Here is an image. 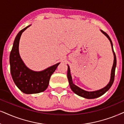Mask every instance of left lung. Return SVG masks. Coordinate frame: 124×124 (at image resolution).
Instances as JSON below:
<instances>
[{"instance_id": "left-lung-1", "label": "left lung", "mask_w": 124, "mask_h": 124, "mask_svg": "<svg viewBox=\"0 0 124 124\" xmlns=\"http://www.w3.org/2000/svg\"><path fill=\"white\" fill-rule=\"evenodd\" d=\"M101 32L103 33L104 34V35L106 36V37L109 39V40L110 41V44H111V46L112 49V51H113V53L114 55V61H113V66H112V70H111V74H110V81L109 82V83L105 87H104L103 88L100 89L99 90L95 91H87L83 90L79 88L77 85H74L72 82V77L71 75L70 74V67H69V65H67L68 66V70H67V78H68L69 85H70V87L71 90L73 91L74 93L77 94V95L83 97V98H85V99H95L97 98H99V97L101 96V95H103V94H104L105 92H106L107 91L109 90V88L111 87L112 85H113L114 79H115V69H116V54L115 53V52L113 50V44H112V40L110 39L108 34H107L105 32H104L103 31L101 30Z\"/></svg>"}]
</instances>
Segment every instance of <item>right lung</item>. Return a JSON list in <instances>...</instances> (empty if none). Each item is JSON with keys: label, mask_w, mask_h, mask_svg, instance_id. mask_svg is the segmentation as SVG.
<instances>
[{"label": "right lung", "mask_w": 124, "mask_h": 124, "mask_svg": "<svg viewBox=\"0 0 124 124\" xmlns=\"http://www.w3.org/2000/svg\"><path fill=\"white\" fill-rule=\"evenodd\" d=\"M26 26L20 31L15 39L9 55L10 70L14 83L21 91L26 94L38 93L47 88L51 75L55 71L58 63L41 71H34L28 68L21 59L19 52V41Z\"/></svg>", "instance_id": "obj_1"}]
</instances>
